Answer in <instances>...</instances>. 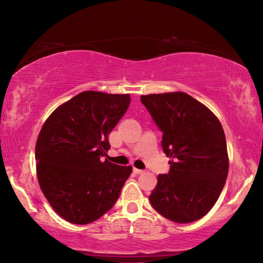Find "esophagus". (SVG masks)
<instances>
[{
    "label": "esophagus",
    "instance_id": "1",
    "mask_svg": "<svg viewBox=\"0 0 263 263\" xmlns=\"http://www.w3.org/2000/svg\"><path fill=\"white\" fill-rule=\"evenodd\" d=\"M133 172H135L136 174H142L144 171L143 170H139V168H133Z\"/></svg>",
    "mask_w": 263,
    "mask_h": 263
}]
</instances>
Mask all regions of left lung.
I'll return each instance as SVG.
<instances>
[{"label":"left lung","mask_w":263,"mask_h":263,"mask_svg":"<svg viewBox=\"0 0 263 263\" xmlns=\"http://www.w3.org/2000/svg\"><path fill=\"white\" fill-rule=\"evenodd\" d=\"M140 100L163 132L164 153L173 158L168 174L158 176L150 203L158 214L178 224L198 220L216 203L228 174L220 122L184 92L147 95Z\"/></svg>","instance_id":"left-lung-1"}]
</instances>
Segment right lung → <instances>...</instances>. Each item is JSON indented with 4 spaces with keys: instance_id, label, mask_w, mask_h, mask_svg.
Segmentation results:
<instances>
[{
    "instance_id": "right-lung-1",
    "label": "right lung",
    "mask_w": 263,
    "mask_h": 263,
    "mask_svg": "<svg viewBox=\"0 0 263 263\" xmlns=\"http://www.w3.org/2000/svg\"><path fill=\"white\" fill-rule=\"evenodd\" d=\"M130 102V95L83 91L44 123L35 152L38 182L52 208L72 224L105 215L132 173L131 166L103 160Z\"/></svg>"
}]
</instances>
